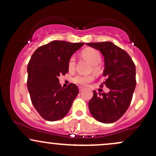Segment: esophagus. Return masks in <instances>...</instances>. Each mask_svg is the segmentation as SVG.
Wrapping results in <instances>:
<instances>
[{
	"instance_id": "34e87169",
	"label": "esophagus",
	"mask_w": 156,
	"mask_h": 156,
	"mask_svg": "<svg viewBox=\"0 0 156 156\" xmlns=\"http://www.w3.org/2000/svg\"><path fill=\"white\" fill-rule=\"evenodd\" d=\"M78 88H79V91H80V92H81V91H83V87H78Z\"/></svg>"
}]
</instances>
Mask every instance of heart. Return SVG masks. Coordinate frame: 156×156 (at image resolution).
<instances>
[{
  "label": "heart",
  "instance_id": "obj_1",
  "mask_svg": "<svg viewBox=\"0 0 156 156\" xmlns=\"http://www.w3.org/2000/svg\"><path fill=\"white\" fill-rule=\"evenodd\" d=\"M81 55L85 58L86 59L88 60L91 64H92V69L94 72L98 73L101 70L99 64L101 63L102 58L101 53L99 51L94 48H86L81 52ZM76 66V58L74 56H71L69 58V62H68V68L69 69H73ZM94 76H83V75H78L73 78V81L75 83L80 84L82 86L87 85L91 81L94 80Z\"/></svg>",
  "mask_w": 156,
  "mask_h": 156
}]
</instances>
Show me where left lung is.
Listing matches in <instances>:
<instances>
[{"mask_svg": "<svg viewBox=\"0 0 156 156\" xmlns=\"http://www.w3.org/2000/svg\"><path fill=\"white\" fill-rule=\"evenodd\" d=\"M87 45L99 50L104 56L103 84L108 93L93 91L89 108L94 119L103 123H112L122 117L131 103L136 87V67L126 51L111 42H92Z\"/></svg>", "mask_w": 156, "mask_h": 156, "instance_id": "1", "label": "left lung"}]
</instances>
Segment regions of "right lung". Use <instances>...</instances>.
Listing matches in <instances>:
<instances>
[{
	"mask_svg": "<svg viewBox=\"0 0 156 156\" xmlns=\"http://www.w3.org/2000/svg\"><path fill=\"white\" fill-rule=\"evenodd\" d=\"M83 42L52 41L37 48L28 62L27 87L36 110L43 119L57 121L67 115L79 90L75 83L64 88L58 77L69 70L68 62Z\"/></svg>",
	"mask_w": 156,
	"mask_h": 156,
	"instance_id": "right-lung-1",
	"label": "right lung"
}]
</instances>
